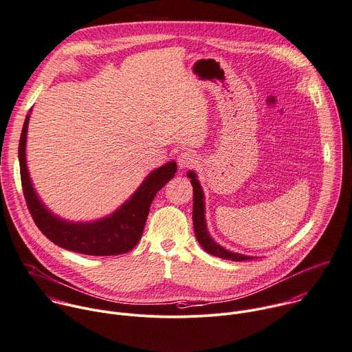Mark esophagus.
<instances>
[{"instance_id":"1","label":"esophagus","mask_w":352,"mask_h":352,"mask_svg":"<svg viewBox=\"0 0 352 352\" xmlns=\"http://www.w3.org/2000/svg\"><path fill=\"white\" fill-rule=\"evenodd\" d=\"M197 164V155L192 151H182L178 155V166L181 168H189Z\"/></svg>"}]
</instances>
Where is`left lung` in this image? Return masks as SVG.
Returning a JSON list of instances; mask_svg holds the SVG:
<instances>
[{"mask_svg":"<svg viewBox=\"0 0 352 352\" xmlns=\"http://www.w3.org/2000/svg\"><path fill=\"white\" fill-rule=\"evenodd\" d=\"M188 178H190V184L193 186V228H195V235L200 246L211 256L223 258V260H232V261H246L253 260L254 257L243 256L239 253H232L219 245H217L207 232L206 226V218H204V195L201 190V186L197 181V177L193 171H189Z\"/></svg>","mask_w":352,"mask_h":352,"instance_id":"left-lung-1","label":"left lung"}]
</instances>
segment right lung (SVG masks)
Returning <instances> with one entry per match:
<instances>
[{
	"mask_svg": "<svg viewBox=\"0 0 352 352\" xmlns=\"http://www.w3.org/2000/svg\"><path fill=\"white\" fill-rule=\"evenodd\" d=\"M30 111L26 116L21 134L19 164L23 195L38 229L59 248L87 256H119L134 249L142 236L151 204L156 193L175 175L177 163L170 162L152 171L120 208L102 219L92 222H70L62 219L44 206L29 177L26 135Z\"/></svg>",
	"mask_w": 352,
	"mask_h": 352,
	"instance_id": "right-lung-1",
	"label": "right lung"
}]
</instances>
